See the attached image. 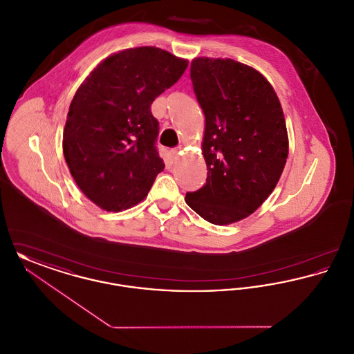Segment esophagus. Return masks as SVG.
<instances>
[{
    "label": "esophagus",
    "instance_id": "1",
    "mask_svg": "<svg viewBox=\"0 0 354 354\" xmlns=\"http://www.w3.org/2000/svg\"><path fill=\"white\" fill-rule=\"evenodd\" d=\"M182 149H183L182 146H178V147H175V149L171 150V153H172V158H174V159H176V156L179 155V152L182 151Z\"/></svg>",
    "mask_w": 354,
    "mask_h": 354
}]
</instances>
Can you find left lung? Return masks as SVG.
<instances>
[{"label": "left lung", "instance_id": "obj_1", "mask_svg": "<svg viewBox=\"0 0 354 354\" xmlns=\"http://www.w3.org/2000/svg\"><path fill=\"white\" fill-rule=\"evenodd\" d=\"M191 81L205 117L207 180L185 203L225 225L253 214L277 185L288 158L280 101L263 74L234 59L199 57Z\"/></svg>", "mask_w": 354, "mask_h": 354}]
</instances>
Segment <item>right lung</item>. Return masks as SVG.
Instances as JSON below:
<instances>
[{
	"label": "right lung",
	"mask_w": 354,
	"mask_h": 354,
	"mask_svg": "<svg viewBox=\"0 0 354 354\" xmlns=\"http://www.w3.org/2000/svg\"><path fill=\"white\" fill-rule=\"evenodd\" d=\"M188 61L153 46L118 51L94 68L70 103L64 155L71 176L102 209L142 202L165 169L151 103L183 75Z\"/></svg>",
	"instance_id": "add662e5"
}]
</instances>
